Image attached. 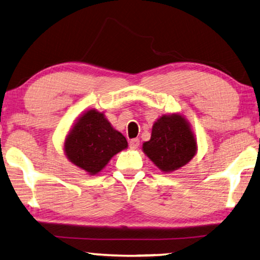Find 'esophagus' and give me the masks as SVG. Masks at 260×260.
I'll list each match as a JSON object with an SVG mask.
<instances>
[{
    "instance_id": "esophagus-1",
    "label": "esophagus",
    "mask_w": 260,
    "mask_h": 260,
    "mask_svg": "<svg viewBox=\"0 0 260 260\" xmlns=\"http://www.w3.org/2000/svg\"><path fill=\"white\" fill-rule=\"evenodd\" d=\"M140 145V140L139 139H132L129 141V147L132 149H137Z\"/></svg>"
}]
</instances>
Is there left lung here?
Listing matches in <instances>:
<instances>
[{
  "mask_svg": "<svg viewBox=\"0 0 260 260\" xmlns=\"http://www.w3.org/2000/svg\"><path fill=\"white\" fill-rule=\"evenodd\" d=\"M143 152L163 172L184 167L197 152V141L183 115H162L152 125L149 141L143 143Z\"/></svg>",
  "mask_w": 260,
  "mask_h": 260,
  "instance_id": "obj_1",
  "label": "left lung"
}]
</instances>
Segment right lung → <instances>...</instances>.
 <instances>
[{"mask_svg": "<svg viewBox=\"0 0 260 260\" xmlns=\"http://www.w3.org/2000/svg\"><path fill=\"white\" fill-rule=\"evenodd\" d=\"M125 148L126 138L96 110L86 111L78 118L64 142L67 158L90 175L98 174Z\"/></svg>", "mask_w": 260, "mask_h": 260, "instance_id": "add662e5", "label": "right lung"}]
</instances>
